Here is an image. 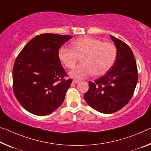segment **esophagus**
<instances>
[{"label": "esophagus", "mask_w": 151, "mask_h": 151, "mask_svg": "<svg viewBox=\"0 0 151 151\" xmlns=\"http://www.w3.org/2000/svg\"><path fill=\"white\" fill-rule=\"evenodd\" d=\"M79 82H80L79 80L74 79V80L73 81V83H75V84H76V83H79Z\"/></svg>", "instance_id": "34e87169"}]
</instances>
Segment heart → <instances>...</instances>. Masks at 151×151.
I'll return each mask as SVG.
<instances>
[{"label":"heart","instance_id":"obj_1","mask_svg":"<svg viewBox=\"0 0 151 151\" xmlns=\"http://www.w3.org/2000/svg\"><path fill=\"white\" fill-rule=\"evenodd\" d=\"M117 50L110 42H103L91 37L80 38L73 42V48L61 47L58 58L67 68H73L81 58L80 64L69 73L71 77L82 79L94 74L101 76L113 66Z\"/></svg>","mask_w":151,"mask_h":151}]
</instances>
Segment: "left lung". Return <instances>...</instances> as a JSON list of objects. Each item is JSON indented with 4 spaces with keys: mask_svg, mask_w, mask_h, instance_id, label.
<instances>
[{
    "mask_svg": "<svg viewBox=\"0 0 151 151\" xmlns=\"http://www.w3.org/2000/svg\"><path fill=\"white\" fill-rule=\"evenodd\" d=\"M117 48L116 62L104 76L89 81L84 95L88 106L101 113L118 111L130 101L138 82V69L130 47L122 40L110 35Z\"/></svg>",
    "mask_w": 151,
    "mask_h": 151,
    "instance_id": "left-lung-1",
    "label": "left lung"
}]
</instances>
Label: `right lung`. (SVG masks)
<instances>
[{
    "label": "right lung",
    "mask_w": 151,
    "mask_h": 151,
    "mask_svg": "<svg viewBox=\"0 0 151 151\" xmlns=\"http://www.w3.org/2000/svg\"><path fill=\"white\" fill-rule=\"evenodd\" d=\"M70 35L44 33L30 40L17 57L13 70V91L27 111L46 116L61 106L72 79L58 58L60 47Z\"/></svg>",
    "instance_id": "right-lung-1"
}]
</instances>
